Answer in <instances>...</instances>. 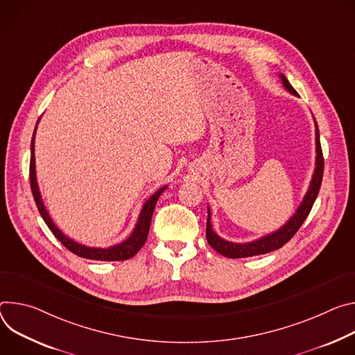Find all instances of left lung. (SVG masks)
<instances>
[{"mask_svg": "<svg viewBox=\"0 0 355 355\" xmlns=\"http://www.w3.org/2000/svg\"><path fill=\"white\" fill-rule=\"evenodd\" d=\"M281 80L284 87L292 93L293 96H297L296 90L291 86L288 82V78L281 74ZM314 125H316V168H314V173L310 182V186L307 189V193L304 194V198L295 211V214L289 218L286 224H284L279 230L273 231L265 237H261L255 241L251 243H230L223 240L220 235H217L211 227V216H210V209H209V216H207V227H206V239L207 243L210 244L211 248H214L218 254L227 257V258H247V257H254V255H262L268 254L270 251L279 250L284 247L296 231L300 228L303 221L307 218L314 200H316L320 186H322V179H323V169H324V159H323V152H322V145H320V134H319V127L316 120H314Z\"/></svg>", "mask_w": 355, "mask_h": 355, "instance_id": "left-lung-1", "label": "left lung"}]
</instances>
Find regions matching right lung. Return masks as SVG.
<instances>
[{
	"mask_svg": "<svg viewBox=\"0 0 355 355\" xmlns=\"http://www.w3.org/2000/svg\"><path fill=\"white\" fill-rule=\"evenodd\" d=\"M37 124V123H36ZM35 134H36V127L32 135V141H31V164H29V180H31V190L33 194V199L36 203V207L41 213L42 218L45 220L46 225L49 227V230L53 232L55 237L73 254H76L77 257L82 258H87V259H94V261H125L132 258L145 244L146 239H148V232H149V227H150V218L153 214V209L155 205L159 199V196L166 190V186L161 187L159 190H156L150 198L145 202V205L142 206V210L139 213L137 225L134 228V231L131 232L130 237L120 243L116 245L108 247V248H93V247H86L83 244H78L76 241H73L71 239H69L67 235H64L52 221L44 202H42V196L41 191H39L37 183H36V172H35Z\"/></svg>",
	"mask_w": 355,
	"mask_h": 355,
	"instance_id": "obj_1",
	"label": "right lung"
}]
</instances>
